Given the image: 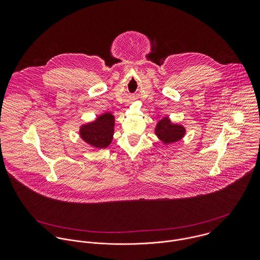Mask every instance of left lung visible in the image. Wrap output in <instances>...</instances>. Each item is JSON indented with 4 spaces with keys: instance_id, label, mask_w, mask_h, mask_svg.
I'll list each match as a JSON object with an SVG mask.
<instances>
[{
    "instance_id": "1",
    "label": "left lung",
    "mask_w": 260,
    "mask_h": 260,
    "mask_svg": "<svg viewBox=\"0 0 260 260\" xmlns=\"http://www.w3.org/2000/svg\"><path fill=\"white\" fill-rule=\"evenodd\" d=\"M185 134V127L180 124L172 123L168 117L160 119L155 127V135L165 145L178 142Z\"/></svg>"
}]
</instances>
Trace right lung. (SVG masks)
Listing matches in <instances>:
<instances>
[{
	"label": "right lung",
	"mask_w": 260,
	"mask_h": 260,
	"mask_svg": "<svg viewBox=\"0 0 260 260\" xmlns=\"http://www.w3.org/2000/svg\"><path fill=\"white\" fill-rule=\"evenodd\" d=\"M115 117L110 112L99 115L94 121L80 126V138L95 149L107 148L112 143Z\"/></svg>",
	"instance_id": "1"
}]
</instances>
